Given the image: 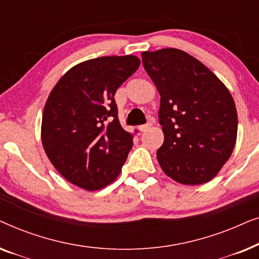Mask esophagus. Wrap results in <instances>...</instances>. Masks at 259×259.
Instances as JSON below:
<instances>
[{"label":"esophagus","mask_w":259,"mask_h":259,"mask_svg":"<svg viewBox=\"0 0 259 259\" xmlns=\"http://www.w3.org/2000/svg\"><path fill=\"white\" fill-rule=\"evenodd\" d=\"M151 125H152L151 122H148V123H145V125H143V126H140V127H139V130L141 131V132H145V131H147L148 128H150Z\"/></svg>","instance_id":"1"}]
</instances>
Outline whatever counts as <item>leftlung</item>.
Returning <instances> with one entry per match:
<instances>
[{"mask_svg": "<svg viewBox=\"0 0 259 259\" xmlns=\"http://www.w3.org/2000/svg\"><path fill=\"white\" fill-rule=\"evenodd\" d=\"M143 65L160 94L164 144L160 167L184 185L210 182L231 157L237 139L235 101L196 58L176 48L143 52Z\"/></svg>", "mask_w": 259, "mask_h": 259, "instance_id": "1", "label": "left lung"}]
</instances>
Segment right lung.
<instances>
[{
  "mask_svg": "<svg viewBox=\"0 0 259 259\" xmlns=\"http://www.w3.org/2000/svg\"><path fill=\"white\" fill-rule=\"evenodd\" d=\"M139 66L134 55L88 60L70 68L49 94L42 144L54 167L74 185L100 190L120 175L133 134L120 125L114 95Z\"/></svg>",
  "mask_w": 259,
  "mask_h": 259,
  "instance_id": "right-lung-1",
  "label": "right lung"
}]
</instances>
